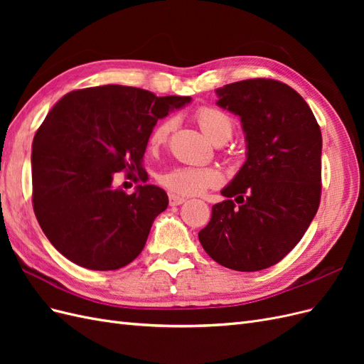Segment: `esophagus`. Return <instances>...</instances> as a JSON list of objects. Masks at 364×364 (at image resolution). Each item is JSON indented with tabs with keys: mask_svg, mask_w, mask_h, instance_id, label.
<instances>
[{
	"mask_svg": "<svg viewBox=\"0 0 364 364\" xmlns=\"http://www.w3.org/2000/svg\"><path fill=\"white\" fill-rule=\"evenodd\" d=\"M168 199H170V206H178V205H182L185 202V197L176 196V194H170Z\"/></svg>",
	"mask_w": 364,
	"mask_h": 364,
	"instance_id": "obj_1",
	"label": "esophagus"
}]
</instances>
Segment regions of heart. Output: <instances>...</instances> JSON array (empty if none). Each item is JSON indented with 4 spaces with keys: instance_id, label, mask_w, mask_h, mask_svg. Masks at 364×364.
<instances>
[{
    "instance_id": "heart-1",
    "label": "heart",
    "mask_w": 364,
    "mask_h": 364,
    "mask_svg": "<svg viewBox=\"0 0 364 364\" xmlns=\"http://www.w3.org/2000/svg\"><path fill=\"white\" fill-rule=\"evenodd\" d=\"M196 119L203 134L211 141L220 136L229 139V136L232 135V119L215 107H200L196 112ZM173 123L174 121L171 118H167L153 129L150 135L151 147L159 146L167 139L173 129ZM159 182L174 194L196 196L203 193L209 186H215L220 182V173L206 167H176L161 174Z\"/></svg>"
}]
</instances>
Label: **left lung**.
Listing matches in <instances>:
<instances>
[{
	"label": "left lung",
	"mask_w": 364,
	"mask_h": 364,
	"mask_svg": "<svg viewBox=\"0 0 364 364\" xmlns=\"http://www.w3.org/2000/svg\"><path fill=\"white\" fill-rule=\"evenodd\" d=\"M215 94L217 106L240 117L246 161L222 190L228 200L213 206L199 241L223 267L257 272L287 255L317 213L321 127L304 98L277 80H241Z\"/></svg>",
	"instance_id": "1"
}]
</instances>
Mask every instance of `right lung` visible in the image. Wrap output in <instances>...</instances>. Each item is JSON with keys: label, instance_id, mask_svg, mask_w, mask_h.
I'll return each instance as SVG.
<instances>
[{"label": "right lung", "instance_id": "obj_1", "mask_svg": "<svg viewBox=\"0 0 364 364\" xmlns=\"http://www.w3.org/2000/svg\"><path fill=\"white\" fill-rule=\"evenodd\" d=\"M188 103L191 97L106 85L73 91L53 106L31 146L33 208L65 258L117 270L139 255L168 197L150 183L126 194L114 174L141 171L158 119Z\"/></svg>", "mask_w": 364, "mask_h": 364}]
</instances>
